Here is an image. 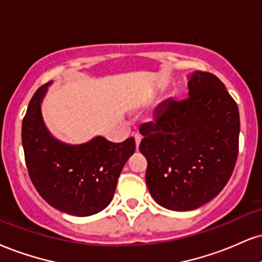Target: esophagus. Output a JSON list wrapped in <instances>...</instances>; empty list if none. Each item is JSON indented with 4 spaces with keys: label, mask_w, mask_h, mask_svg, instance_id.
Instances as JSON below:
<instances>
[{
    "label": "esophagus",
    "mask_w": 262,
    "mask_h": 262,
    "mask_svg": "<svg viewBox=\"0 0 262 262\" xmlns=\"http://www.w3.org/2000/svg\"><path fill=\"white\" fill-rule=\"evenodd\" d=\"M134 139H135V145H137V149H139V145H140V141H141V137L139 134H135L134 135Z\"/></svg>",
    "instance_id": "1"
}]
</instances>
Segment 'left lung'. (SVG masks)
Returning a JSON list of instances; mask_svg holds the SVG:
<instances>
[{"label":"left lung","mask_w":262,"mask_h":262,"mask_svg":"<svg viewBox=\"0 0 262 262\" xmlns=\"http://www.w3.org/2000/svg\"><path fill=\"white\" fill-rule=\"evenodd\" d=\"M188 79V99L165 101L139 129L151 196L173 211L195 210L219 195L239 150L238 106L225 84L201 71Z\"/></svg>","instance_id":"1"}]
</instances>
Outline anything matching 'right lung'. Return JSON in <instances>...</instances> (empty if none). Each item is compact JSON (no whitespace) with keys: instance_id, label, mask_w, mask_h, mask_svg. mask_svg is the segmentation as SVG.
Segmentation results:
<instances>
[{"instance_id":"1","label":"right lung","mask_w":262,"mask_h":262,"mask_svg":"<svg viewBox=\"0 0 262 262\" xmlns=\"http://www.w3.org/2000/svg\"><path fill=\"white\" fill-rule=\"evenodd\" d=\"M50 84L31 97L21 124L29 177L41 198L55 209L79 217L95 215L111 203L123 166L135 151V140L111 143L96 137L69 145L53 138L41 115Z\"/></svg>"}]
</instances>
